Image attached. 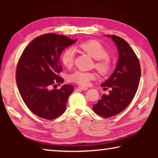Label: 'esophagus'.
<instances>
[{
	"instance_id": "1",
	"label": "esophagus",
	"mask_w": 158,
	"mask_h": 158,
	"mask_svg": "<svg viewBox=\"0 0 158 158\" xmlns=\"http://www.w3.org/2000/svg\"><path fill=\"white\" fill-rule=\"evenodd\" d=\"M78 89L81 90H88V88L86 87H84V86H79Z\"/></svg>"
}]
</instances>
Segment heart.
Listing matches in <instances>:
<instances>
[{"label":"heart","instance_id":"b5f03b06","mask_svg":"<svg viewBox=\"0 0 158 158\" xmlns=\"http://www.w3.org/2000/svg\"><path fill=\"white\" fill-rule=\"evenodd\" d=\"M80 49L88 53L93 59L97 60L96 68L102 74H106L110 72L111 69V62L107 58L108 52L103 45L100 42L94 40H90L82 42L79 44ZM75 52L73 48H68L61 56V61L65 67H70L74 63ZM96 78V74L90 72H85L81 70H77L74 73L69 74L68 79L72 82L77 84L86 85L89 84L91 80Z\"/></svg>","mask_w":158,"mask_h":158}]
</instances>
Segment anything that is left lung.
I'll use <instances>...</instances> for the list:
<instances>
[{
  "label": "left lung",
  "mask_w": 158,
  "mask_h": 158,
  "mask_svg": "<svg viewBox=\"0 0 158 158\" xmlns=\"http://www.w3.org/2000/svg\"><path fill=\"white\" fill-rule=\"evenodd\" d=\"M105 36L111 37L116 44L118 58L113 73L101 84V86L111 88L109 94L102 95L93 109L100 116L109 118L121 113L132 102L139 84L141 68L138 58L126 41L116 35Z\"/></svg>",
  "instance_id": "1"
}]
</instances>
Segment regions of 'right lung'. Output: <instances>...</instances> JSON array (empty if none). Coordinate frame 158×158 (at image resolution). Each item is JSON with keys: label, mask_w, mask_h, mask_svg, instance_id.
Instances as JSON below:
<instances>
[{"label": "right lung", "mask_w": 158, "mask_h": 158, "mask_svg": "<svg viewBox=\"0 0 158 158\" xmlns=\"http://www.w3.org/2000/svg\"><path fill=\"white\" fill-rule=\"evenodd\" d=\"M77 40L47 33L36 37L23 50L18 62L16 81L23 102L37 116L52 120L65 111L73 86L65 84L58 90L50 89V86L63 84V79L58 75L62 71L60 54Z\"/></svg>", "instance_id": "add662e5"}]
</instances>
